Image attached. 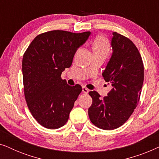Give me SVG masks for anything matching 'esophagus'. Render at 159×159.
Returning a JSON list of instances; mask_svg holds the SVG:
<instances>
[{
    "label": "esophagus",
    "instance_id": "obj_1",
    "mask_svg": "<svg viewBox=\"0 0 159 159\" xmlns=\"http://www.w3.org/2000/svg\"><path fill=\"white\" fill-rule=\"evenodd\" d=\"M82 93H84V94H88L89 93V90L87 88H85V87L83 86L82 87Z\"/></svg>",
    "mask_w": 159,
    "mask_h": 159
}]
</instances>
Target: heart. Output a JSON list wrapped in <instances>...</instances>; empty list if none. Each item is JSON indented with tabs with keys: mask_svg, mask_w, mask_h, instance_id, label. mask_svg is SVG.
<instances>
[{
	"mask_svg": "<svg viewBox=\"0 0 159 159\" xmlns=\"http://www.w3.org/2000/svg\"><path fill=\"white\" fill-rule=\"evenodd\" d=\"M94 53H104L108 55L110 50V45L107 39L103 36H98L95 38L93 44Z\"/></svg>",
	"mask_w": 159,
	"mask_h": 159,
	"instance_id": "1",
	"label": "heart"
}]
</instances>
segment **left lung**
<instances>
[{
  "mask_svg": "<svg viewBox=\"0 0 159 159\" xmlns=\"http://www.w3.org/2000/svg\"><path fill=\"white\" fill-rule=\"evenodd\" d=\"M112 34L113 53L102 75L113 88L103 99L96 91L89 92L91 122L106 130L116 129L128 120L138 106L144 80L143 60L135 45L116 32Z\"/></svg>",
  "mask_w": 159,
  "mask_h": 159,
  "instance_id": "1",
  "label": "left lung"
}]
</instances>
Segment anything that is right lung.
<instances>
[{
  "label": "right lung",
  "mask_w": 159,
  "mask_h": 159,
  "mask_svg": "<svg viewBox=\"0 0 159 159\" xmlns=\"http://www.w3.org/2000/svg\"><path fill=\"white\" fill-rule=\"evenodd\" d=\"M90 34L63 30L44 32L32 41L24 54L25 99L32 115L43 127L58 129L68 121L82 87L69 85L61 75L71 66L76 51Z\"/></svg>",
  "instance_id": "add662e5"
}]
</instances>
